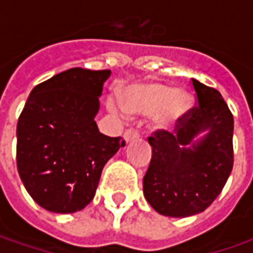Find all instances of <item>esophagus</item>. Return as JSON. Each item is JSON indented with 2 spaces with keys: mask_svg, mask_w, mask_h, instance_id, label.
Segmentation results:
<instances>
[{
  "mask_svg": "<svg viewBox=\"0 0 253 253\" xmlns=\"http://www.w3.org/2000/svg\"><path fill=\"white\" fill-rule=\"evenodd\" d=\"M138 135H139V133H138V131H136V129H126V131H125V133H124V141L128 143V142L136 139V138H138Z\"/></svg>",
  "mask_w": 253,
  "mask_h": 253,
  "instance_id": "1",
  "label": "esophagus"
}]
</instances>
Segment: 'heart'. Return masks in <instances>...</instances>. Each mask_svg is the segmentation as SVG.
Here are the masks:
<instances>
[{
	"mask_svg": "<svg viewBox=\"0 0 253 253\" xmlns=\"http://www.w3.org/2000/svg\"><path fill=\"white\" fill-rule=\"evenodd\" d=\"M124 102L125 108L132 114H156V125L159 128H169L189 111L193 98L184 90H176L166 84L151 83L131 87L125 92ZM108 107L115 114L122 112L121 104L115 97L108 100Z\"/></svg>",
	"mask_w": 253,
	"mask_h": 253,
	"instance_id": "1",
	"label": "heart"
}]
</instances>
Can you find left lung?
<instances>
[{"instance_id": "8db88e82", "label": "left lung", "mask_w": 253, "mask_h": 253, "mask_svg": "<svg viewBox=\"0 0 253 253\" xmlns=\"http://www.w3.org/2000/svg\"><path fill=\"white\" fill-rule=\"evenodd\" d=\"M199 104L187 111L174 133L148 138L152 159L143 177V196L166 217L203 212L218 197L234 165V117L215 88L191 79Z\"/></svg>"}]
</instances>
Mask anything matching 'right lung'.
I'll use <instances>...</instances> for the list:
<instances>
[{"label": "right lung", "instance_id": "obj_1", "mask_svg": "<svg viewBox=\"0 0 253 253\" xmlns=\"http://www.w3.org/2000/svg\"><path fill=\"white\" fill-rule=\"evenodd\" d=\"M110 74L73 67L29 94L16 125V166L42 209L57 214L83 210L94 199L102 168L125 146L94 121Z\"/></svg>", "mask_w": 253, "mask_h": 253}]
</instances>
